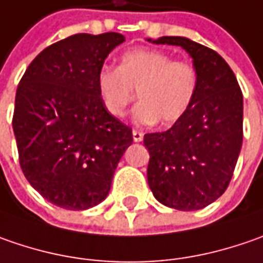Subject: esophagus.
<instances>
[{
  "mask_svg": "<svg viewBox=\"0 0 263 263\" xmlns=\"http://www.w3.org/2000/svg\"><path fill=\"white\" fill-rule=\"evenodd\" d=\"M132 138H134L135 143H140V141H143L144 134L143 132L137 131V129H134V131H132Z\"/></svg>",
  "mask_w": 263,
  "mask_h": 263,
  "instance_id": "34e87169",
  "label": "esophagus"
}]
</instances>
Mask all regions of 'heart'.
<instances>
[{
	"mask_svg": "<svg viewBox=\"0 0 263 263\" xmlns=\"http://www.w3.org/2000/svg\"><path fill=\"white\" fill-rule=\"evenodd\" d=\"M199 74L185 60H172L153 48L126 51L118 69L103 67L97 73V91L104 109L113 118H123L135 98L140 103L132 111L138 125L169 126L181 120L197 94Z\"/></svg>",
	"mask_w": 263,
	"mask_h": 263,
	"instance_id": "heart-1",
	"label": "heart"
}]
</instances>
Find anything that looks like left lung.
Listing matches in <instances>:
<instances>
[{"label":"left lung","mask_w":263,"mask_h":263,"mask_svg":"<svg viewBox=\"0 0 263 263\" xmlns=\"http://www.w3.org/2000/svg\"><path fill=\"white\" fill-rule=\"evenodd\" d=\"M147 41L184 48L199 74L187 115L167 131L144 135L147 181L162 204L199 211L221 197L231 181L243 143V94L216 51L184 36Z\"/></svg>","instance_id":"obj_1"}]
</instances>
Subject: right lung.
<instances>
[{"mask_svg":"<svg viewBox=\"0 0 263 263\" xmlns=\"http://www.w3.org/2000/svg\"><path fill=\"white\" fill-rule=\"evenodd\" d=\"M123 41L116 32L59 41L35 57L17 86L13 131L22 171L59 208L101 203L132 144V129L109 115L97 91V73Z\"/></svg>","mask_w":263,"mask_h":263,"instance_id":"add662e5","label":"right lung"}]
</instances>
